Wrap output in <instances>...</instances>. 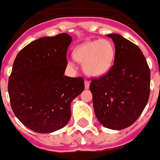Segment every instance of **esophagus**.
<instances>
[{
  "instance_id": "34e87169",
  "label": "esophagus",
  "mask_w": 160,
  "mask_h": 160,
  "mask_svg": "<svg viewBox=\"0 0 160 160\" xmlns=\"http://www.w3.org/2000/svg\"><path fill=\"white\" fill-rule=\"evenodd\" d=\"M89 86H90V82L88 80H85V88L86 89H88L89 88Z\"/></svg>"
}]
</instances>
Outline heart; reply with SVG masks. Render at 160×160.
Listing matches in <instances>:
<instances>
[{
	"label": "heart",
	"instance_id": "obj_1",
	"mask_svg": "<svg viewBox=\"0 0 160 160\" xmlns=\"http://www.w3.org/2000/svg\"><path fill=\"white\" fill-rule=\"evenodd\" d=\"M116 49L113 42L107 39L86 42L73 50V57L83 63L84 72L92 77H100L111 69ZM70 65V62L68 63Z\"/></svg>",
	"mask_w": 160,
	"mask_h": 160
}]
</instances>
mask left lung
<instances>
[{
    "mask_svg": "<svg viewBox=\"0 0 160 160\" xmlns=\"http://www.w3.org/2000/svg\"><path fill=\"white\" fill-rule=\"evenodd\" d=\"M114 64L104 76L92 80L90 90L95 115L104 127L123 129L137 120L150 94V69L137 45L112 33Z\"/></svg>",
    "mask_w": 160,
    "mask_h": 160,
    "instance_id": "left-lung-1",
    "label": "left lung"
}]
</instances>
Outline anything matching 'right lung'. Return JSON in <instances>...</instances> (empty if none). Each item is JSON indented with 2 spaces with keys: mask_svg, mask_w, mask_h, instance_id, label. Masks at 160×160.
Segmentation results:
<instances>
[{
  "mask_svg": "<svg viewBox=\"0 0 160 160\" xmlns=\"http://www.w3.org/2000/svg\"><path fill=\"white\" fill-rule=\"evenodd\" d=\"M72 37L61 33L33 41L16 56L8 80L12 111L26 127L48 134L65 127L71 103L83 92L81 77L65 76Z\"/></svg>",
  "mask_w": 160,
  "mask_h": 160,
  "instance_id": "1",
  "label": "right lung"
}]
</instances>
